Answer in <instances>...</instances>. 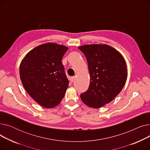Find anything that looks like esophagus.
<instances>
[{"label":"esophagus","instance_id":"34e87169","mask_svg":"<svg viewBox=\"0 0 150 150\" xmlns=\"http://www.w3.org/2000/svg\"><path fill=\"white\" fill-rule=\"evenodd\" d=\"M75 76H72V77L70 78V82H71V83H73V82L75 81Z\"/></svg>","mask_w":150,"mask_h":150}]
</instances>
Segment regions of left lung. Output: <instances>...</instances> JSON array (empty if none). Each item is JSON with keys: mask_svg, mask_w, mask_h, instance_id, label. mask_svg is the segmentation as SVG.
I'll return each mask as SVG.
<instances>
[{"mask_svg": "<svg viewBox=\"0 0 150 150\" xmlns=\"http://www.w3.org/2000/svg\"><path fill=\"white\" fill-rule=\"evenodd\" d=\"M88 64L91 81L80 97L89 107L99 108L111 102L122 90L128 72L122 55L106 44L84 45L78 47Z\"/></svg>", "mask_w": 150, "mask_h": 150, "instance_id": "1", "label": "left lung"}]
</instances>
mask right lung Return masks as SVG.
Masks as SVG:
<instances>
[{"label":"right lung","mask_w":150,"mask_h":150,"mask_svg":"<svg viewBox=\"0 0 150 150\" xmlns=\"http://www.w3.org/2000/svg\"><path fill=\"white\" fill-rule=\"evenodd\" d=\"M68 47L54 43L39 45L21 61L19 74L26 91L41 106L59 104L69 86L62 58Z\"/></svg>","instance_id":"right-lung-1"}]
</instances>
